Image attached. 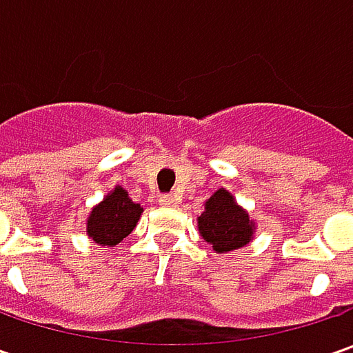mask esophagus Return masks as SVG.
<instances>
[{"label": "esophagus", "mask_w": 353, "mask_h": 353, "mask_svg": "<svg viewBox=\"0 0 353 353\" xmlns=\"http://www.w3.org/2000/svg\"><path fill=\"white\" fill-rule=\"evenodd\" d=\"M159 204L165 206V208H174L179 204V200H176V196H172V194H163V196L159 198Z\"/></svg>", "instance_id": "1"}]
</instances>
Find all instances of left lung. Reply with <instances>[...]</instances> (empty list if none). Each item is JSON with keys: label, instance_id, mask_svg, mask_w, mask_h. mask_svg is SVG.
Returning <instances> with one entry per match:
<instances>
[{"label": "left lung", "instance_id": "8db88e82", "mask_svg": "<svg viewBox=\"0 0 353 353\" xmlns=\"http://www.w3.org/2000/svg\"><path fill=\"white\" fill-rule=\"evenodd\" d=\"M202 237L218 253L234 251L250 243L253 222L250 216L234 202L228 190H218L206 202V208L198 218Z\"/></svg>", "mask_w": 353, "mask_h": 353}]
</instances>
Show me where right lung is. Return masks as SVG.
I'll return each mask as SVG.
<instances>
[{
	"label": "right lung",
	"mask_w": 353,
	"mask_h": 353,
	"mask_svg": "<svg viewBox=\"0 0 353 353\" xmlns=\"http://www.w3.org/2000/svg\"><path fill=\"white\" fill-rule=\"evenodd\" d=\"M143 208L135 204L123 188L117 186L108 194L102 204H98L88 218V236L100 243L114 248L125 236L133 232Z\"/></svg>",
	"instance_id": "add662e5"
}]
</instances>
